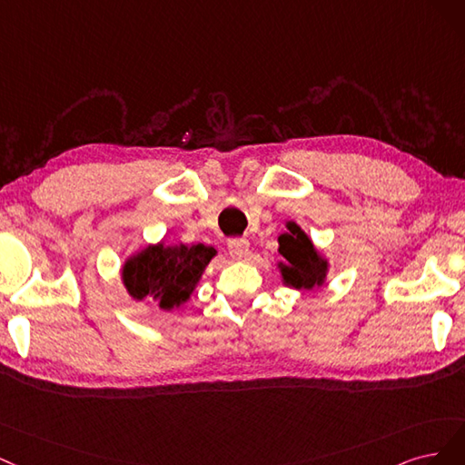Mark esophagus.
<instances>
[{
  "instance_id": "34e87169",
  "label": "esophagus",
  "mask_w": 465,
  "mask_h": 465,
  "mask_svg": "<svg viewBox=\"0 0 465 465\" xmlns=\"http://www.w3.org/2000/svg\"><path fill=\"white\" fill-rule=\"evenodd\" d=\"M228 251L233 259H245L249 254V242L245 237H230Z\"/></svg>"
}]
</instances>
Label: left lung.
Returning a JSON list of instances; mask_svg holds the SVG:
<instances>
[{
    "instance_id": "1",
    "label": "left lung",
    "mask_w": 465,
    "mask_h": 465,
    "mask_svg": "<svg viewBox=\"0 0 465 465\" xmlns=\"http://www.w3.org/2000/svg\"><path fill=\"white\" fill-rule=\"evenodd\" d=\"M290 233L280 235V254L286 259L282 264V276L297 290H311L322 286L326 274V261L314 251L311 239L295 223H288Z\"/></svg>"
}]
</instances>
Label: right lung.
I'll return each instance as SVG.
<instances>
[{"mask_svg": "<svg viewBox=\"0 0 465 465\" xmlns=\"http://www.w3.org/2000/svg\"><path fill=\"white\" fill-rule=\"evenodd\" d=\"M214 252L213 247L203 243L148 247L125 264V288L139 302L154 299L162 309L179 307L187 302Z\"/></svg>", "mask_w": 465, "mask_h": 465, "instance_id": "obj_1", "label": "right lung"}]
</instances>
